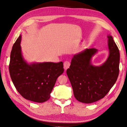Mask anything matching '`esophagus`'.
I'll list each match as a JSON object with an SVG mask.
<instances>
[{
	"label": "esophagus",
	"instance_id": "34e87169",
	"mask_svg": "<svg viewBox=\"0 0 127 127\" xmlns=\"http://www.w3.org/2000/svg\"><path fill=\"white\" fill-rule=\"evenodd\" d=\"M70 65V64L69 61H65V62L64 63V69L67 70L68 68H69Z\"/></svg>",
	"mask_w": 127,
	"mask_h": 127
}]
</instances>
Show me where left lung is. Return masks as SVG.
I'll return each instance as SVG.
<instances>
[{
    "instance_id": "1",
    "label": "left lung",
    "mask_w": 127,
    "mask_h": 127,
    "mask_svg": "<svg viewBox=\"0 0 127 127\" xmlns=\"http://www.w3.org/2000/svg\"><path fill=\"white\" fill-rule=\"evenodd\" d=\"M109 55L101 66L91 60L97 50L86 49L74 55L67 74L77 100L92 103L103 98L116 82L119 72L120 53L111 35H107Z\"/></svg>"
}]
</instances>
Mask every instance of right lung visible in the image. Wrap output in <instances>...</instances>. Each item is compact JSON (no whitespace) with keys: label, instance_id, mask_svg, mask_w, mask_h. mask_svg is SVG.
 Instances as JSON below:
<instances>
[{"label":"right lung","instance_id":"1","mask_svg":"<svg viewBox=\"0 0 127 127\" xmlns=\"http://www.w3.org/2000/svg\"><path fill=\"white\" fill-rule=\"evenodd\" d=\"M21 38L20 35L10 53L9 70L11 79L24 98L37 103L44 102L50 97L58 77L64 72L63 63L28 64L22 54Z\"/></svg>","mask_w":127,"mask_h":127}]
</instances>
